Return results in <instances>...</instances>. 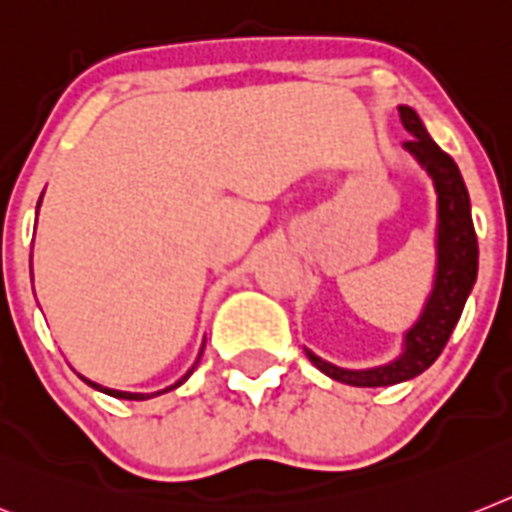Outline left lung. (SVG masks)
I'll list each match as a JSON object with an SVG mask.
<instances>
[{
	"label": "left lung",
	"instance_id": "left-lung-1",
	"mask_svg": "<svg viewBox=\"0 0 512 512\" xmlns=\"http://www.w3.org/2000/svg\"><path fill=\"white\" fill-rule=\"evenodd\" d=\"M400 120L411 133L405 149L416 156V162L429 172L437 190V272L418 322L405 332L403 353L395 361L377 369H340L335 363L322 361L306 350L308 361L324 371L335 382L353 387H390L418 377L439 358L447 340L453 335L468 295L474 290L479 272V243H476L474 219H471V198L453 156L445 154L429 138L424 122L411 107H400Z\"/></svg>",
	"mask_w": 512,
	"mask_h": 512
}]
</instances>
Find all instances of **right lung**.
Returning <instances> with one entry per match:
<instances>
[{
    "mask_svg": "<svg viewBox=\"0 0 512 512\" xmlns=\"http://www.w3.org/2000/svg\"><path fill=\"white\" fill-rule=\"evenodd\" d=\"M38 204H41V201H38ZM201 353H204V348H201ZM201 353H198V358H196V363H193V366H190V371L188 374H185L183 379H177L175 384H172V387H167V390H159V392H151V395H146V392H122V390H109V387H101V384H96V382H91V379H86V377H78L83 379V382L88 384V387H94V390H99V392H107V395H112V398H120V400H149V398H154V395H162V392H170V390H175V387H180V384L185 382V379L190 377V374H193V369H196L198 366V361H201Z\"/></svg>",
    "mask_w": 512,
    "mask_h": 512,
    "instance_id": "add662e5",
    "label": "right lung"
}]
</instances>
